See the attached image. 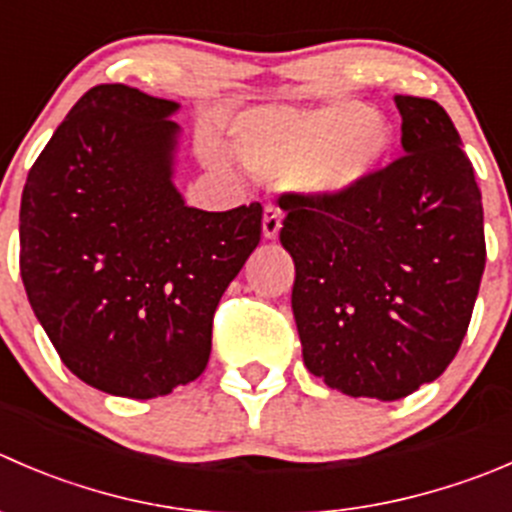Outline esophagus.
<instances>
[{"label": "esophagus", "instance_id": "esophagus-1", "mask_svg": "<svg viewBox=\"0 0 512 512\" xmlns=\"http://www.w3.org/2000/svg\"><path fill=\"white\" fill-rule=\"evenodd\" d=\"M280 227H282V210L275 205H267L265 215H262V235H265L267 240H275Z\"/></svg>", "mask_w": 512, "mask_h": 512}]
</instances>
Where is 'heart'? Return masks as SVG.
Wrapping results in <instances>:
<instances>
[{"instance_id": "1", "label": "heart", "mask_w": 512, "mask_h": 512, "mask_svg": "<svg viewBox=\"0 0 512 512\" xmlns=\"http://www.w3.org/2000/svg\"><path fill=\"white\" fill-rule=\"evenodd\" d=\"M390 130L367 104L322 109H257L237 119L232 150L267 180L287 177L315 197H347L365 185L390 152Z\"/></svg>"}]
</instances>
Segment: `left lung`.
Instances as JSON below:
<instances>
[{
    "mask_svg": "<svg viewBox=\"0 0 512 512\" xmlns=\"http://www.w3.org/2000/svg\"><path fill=\"white\" fill-rule=\"evenodd\" d=\"M403 150L352 195L282 192L292 312L312 375L400 400L458 355L485 270L483 200L455 124L398 94Z\"/></svg>",
    "mask_w": 512,
    "mask_h": 512,
    "instance_id": "8db88e82",
    "label": "left lung"
}]
</instances>
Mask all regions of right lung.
Listing matches in <instances>:
<instances>
[{"instance_id": "right-lung-1", "label": "right lung", "mask_w": 512, "mask_h": 512, "mask_svg": "<svg viewBox=\"0 0 512 512\" xmlns=\"http://www.w3.org/2000/svg\"><path fill=\"white\" fill-rule=\"evenodd\" d=\"M175 102L127 84L79 97L27 175L19 272L64 365L119 398L202 375L212 317L262 235V205L205 212L172 185Z\"/></svg>"}]
</instances>
